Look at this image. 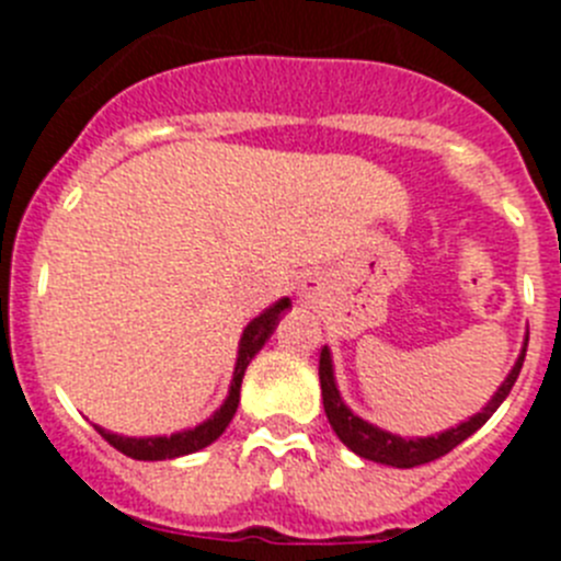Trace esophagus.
Wrapping results in <instances>:
<instances>
[{
  "instance_id": "1",
  "label": "esophagus",
  "mask_w": 561,
  "mask_h": 561,
  "mask_svg": "<svg viewBox=\"0 0 561 561\" xmlns=\"http://www.w3.org/2000/svg\"><path fill=\"white\" fill-rule=\"evenodd\" d=\"M304 295L306 297H314L317 295V284H314V280H304Z\"/></svg>"
}]
</instances>
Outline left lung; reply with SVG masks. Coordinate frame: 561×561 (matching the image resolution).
Wrapping results in <instances>:
<instances>
[{
  "label": "left lung",
  "mask_w": 561,
  "mask_h": 561,
  "mask_svg": "<svg viewBox=\"0 0 561 561\" xmlns=\"http://www.w3.org/2000/svg\"><path fill=\"white\" fill-rule=\"evenodd\" d=\"M525 348H528V340H525ZM525 348L519 354L517 365L512 368V374L505 376V381L497 388V393L492 396V401L485 404L483 413L472 415L469 421L458 424V427L447 430V433L433 435V438H399V435H390L385 430L374 427L368 421H362L359 415L351 413L340 399V390L334 385V368H331V354L329 348L320 351V388H323V408L329 415V424L334 427L336 438L356 453L359 458L376 460V463H388L396 469H413V466L430 463V460L440 458V455L453 453L460 440H466L472 433H478L485 421L492 419L494 410L505 401V396L512 393L514 381H517L519 368L525 362Z\"/></svg>",
  "instance_id": "8db88e82"
}]
</instances>
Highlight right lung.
<instances>
[{"label": "right lung", "mask_w": 561, "mask_h": 561, "mask_svg": "<svg viewBox=\"0 0 561 561\" xmlns=\"http://www.w3.org/2000/svg\"><path fill=\"white\" fill-rule=\"evenodd\" d=\"M289 309V297L284 300H277L275 306L264 311V314H257L250 325L244 329V336H241V345H238V362H236V374H232V385H230V396L227 401L216 410V415L199 424V427L185 430V433H176L171 438H123V435L106 433V430L98 427V433L112 444L114 449H121L123 455L134 460H165V458H180V455H191L196 449L207 447L213 440L219 438L221 433L227 430V424L232 421L238 410V396H241V379H244V370L250 365L252 356L257 351L264 348V342L270 340V334L275 331L277 317L280 311Z\"/></svg>", "instance_id": "right-lung-1"}]
</instances>
